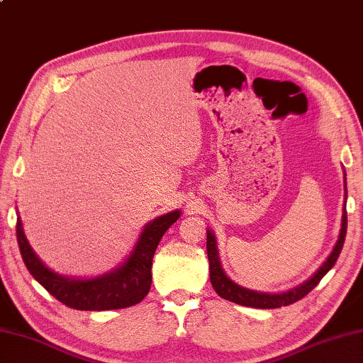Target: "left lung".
<instances>
[{"mask_svg":"<svg viewBox=\"0 0 363 363\" xmlns=\"http://www.w3.org/2000/svg\"><path fill=\"white\" fill-rule=\"evenodd\" d=\"M343 175H345V205L342 211V225H340L337 242H335L334 248L330 252L328 257H326V260L322 263V267L317 269L311 277L306 279L303 284H300L288 291H284V293H262V291H252V289L237 285L234 280H231L226 276L222 263H220L216 234L212 233L211 229H206L209 277H211L212 288L216 289V293L220 297H223L225 300H229V302H234L237 305L271 309V308H280V306L294 303L297 300L305 297L309 291L314 289L325 274L334 267L335 262H337L340 251L343 248L345 235H347V174H345V171H343Z\"/></svg>","mask_w":363,"mask_h":363,"instance_id":"obj_1","label":"left lung"}]
</instances>
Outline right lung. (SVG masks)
I'll return each instance as SVG.
<instances>
[{
    "label": "right lung",
    "mask_w": 363,
    "mask_h": 363,
    "mask_svg": "<svg viewBox=\"0 0 363 363\" xmlns=\"http://www.w3.org/2000/svg\"><path fill=\"white\" fill-rule=\"evenodd\" d=\"M175 209L147 222L128 257L108 272L95 277H69L44 264L24 234L21 217L16 222L20 252L32 277L61 303L79 311H108L128 308L143 300L152 284V259L162 237L179 217Z\"/></svg>",
    "instance_id": "obj_1"
}]
</instances>
